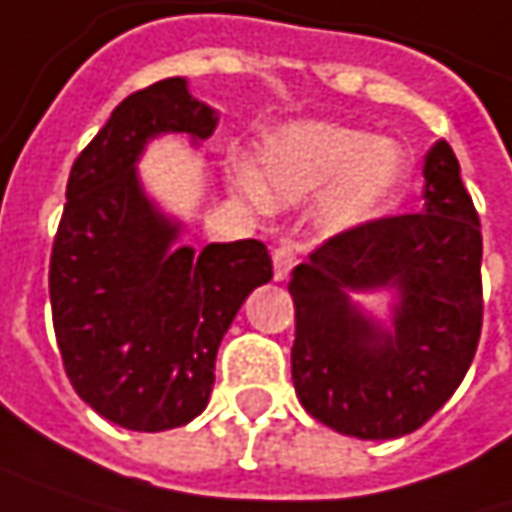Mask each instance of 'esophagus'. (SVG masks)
<instances>
[{"instance_id":"obj_1","label":"esophagus","mask_w":512,"mask_h":512,"mask_svg":"<svg viewBox=\"0 0 512 512\" xmlns=\"http://www.w3.org/2000/svg\"><path fill=\"white\" fill-rule=\"evenodd\" d=\"M294 265H297V253H294V247H288V244H279L274 250V276L276 279H288V274L294 271Z\"/></svg>"}]
</instances>
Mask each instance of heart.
Instances as JSON below:
<instances>
[{"instance_id":"obj_1","label":"heart","mask_w":512,"mask_h":512,"mask_svg":"<svg viewBox=\"0 0 512 512\" xmlns=\"http://www.w3.org/2000/svg\"><path fill=\"white\" fill-rule=\"evenodd\" d=\"M408 154L370 130L338 122H294L268 133L238 186L271 203L320 198V221L349 230L387 212L408 183Z\"/></svg>"}]
</instances>
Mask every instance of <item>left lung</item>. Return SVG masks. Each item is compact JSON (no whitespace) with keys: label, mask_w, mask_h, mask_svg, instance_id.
<instances>
[{"label":"left lung","mask_w":512,"mask_h":512,"mask_svg":"<svg viewBox=\"0 0 512 512\" xmlns=\"http://www.w3.org/2000/svg\"><path fill=\"white\" fill-rule=\"evenodd\" d=\"M422 212L384 215L320 241L291 271V379L311 417L361 440L405 437L463 382L484 323L481 221L455 151L425 154ZM396 284L394 332L364 321L349 287Z\"/></svg>","instance_id":"1"}]
</instances>
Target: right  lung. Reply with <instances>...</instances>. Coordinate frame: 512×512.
Instances as JSON below:
<instances>
[{
    "label": "right lung",
    "mask_w": 512,
    "mask_h": 512,
    "mask_svg": "<svg viewBox=\"0 0 512 512\" xmlns=\"http://www.w3.org/2000/svg\"><path fill=\"white\" fill-rule=\"evenodd\" d=\"M215 122L183 78H165L130 92L69 171L49 262L57 349L75 393L130 431L201 414L224 332L274 276L256 238L168 250L177 227L139 189L133 163L148 136L206 139Z\"/></svg>",
    "instance_id": "obj_1"
}]
</instances>
